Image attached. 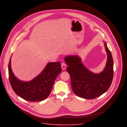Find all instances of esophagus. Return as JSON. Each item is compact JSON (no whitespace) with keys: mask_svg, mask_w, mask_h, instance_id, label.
<instances>
[{"mask_svg":"<svg viewBox=\"0 0 127 127\" xmlns=\"http://www.w3.org/2000/svg\"><path fill=\"white\" fill-rule=\"evenodd\" d=\"M61 68L62 70H65L66 68V65L64 63H62L61 64Z\"/></svg>","mask_w":127,"mask_h":127,"instance_id":"1","label":"esophagus"}]
</instances>
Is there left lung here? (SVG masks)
<instances>
[{
	"mask_svg": "<svg viewBox=\"0 0 127 127\" xmlns=\"http://www.w3.org/2000/svg\"><path fill=\"white\" fill-rule=\"evenodd\" d=\"M104 46L107 58L106 65L99 73H95L87 69L77 55L67 56L65 61L68 67L67 71L70 75L72 89L80 97L91 99L105 93L112 82L114 74V62L111 51L106 43Z\"/></svg>",
	"mask_w": 127,
	"mask_h": 127,
	"instance_id": "left-lung-1",
	"label": "left lung"
}]
</instances>
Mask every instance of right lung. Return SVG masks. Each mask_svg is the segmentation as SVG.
<instances>
[{"label":"right lung","instance_id":"add662e5","mask_svg":"<svg viewBox=\"0 0 127 127\" xmlns=\"http://www.w3.org/2000/svg\"><path fill=\"white\" fill-rule=\"evenodd\" d=\"M11 57L8 64V75L14 93L30 101H39L47 98L56 77L62 71L60 62L48 63L37 77L31 81H24L14 76L11 67Z\"/></svg>","mask_w":127,"mask_h":127}]
</instances>
